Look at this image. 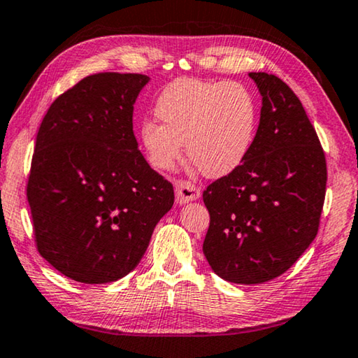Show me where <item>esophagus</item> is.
Listing matches in <instances>:
<instances>
[{"label": "esophagus", "mask_w": 358, "mask_h": 358, "mask_svg": "<svg viewBox=\"0 0 358 358\" xmlns=\"http://www.w3.org/2000/svg\"><path fill=\"white\" fill-rule=\"evenodd\" d=\"M175 191H177V202L186 203L189 201H196L201 197V188L196 183L188 180L175 181Z\"/></svg>", "instance_id": "obj_1"}]
</instances>
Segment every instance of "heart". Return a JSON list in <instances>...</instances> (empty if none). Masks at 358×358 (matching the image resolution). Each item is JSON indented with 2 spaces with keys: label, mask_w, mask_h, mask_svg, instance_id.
I'll list each match as a JSON object with an SVG mask.
<instances>
[{
  "label": "heart",
  "mask_w": 358,
  "mask_h": 358,
  "mask_svg": "<svg viewBox=\"0 0 358 358\" xmlns=\"http://www.w3.org/2000/svg\"><path fill=\"white\" fill-rule=\"evenodd\" d=\"M155 110L162 124L143 122L141 141L161 170L173 167L186 140L201 173L224 177L245 161L257 135V101L239 83L175 79L161 90Z\"/></svg>",
  "instance_id": "1"
}]
</instances>
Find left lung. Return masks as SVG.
<instances>
[{"label":"left lung","instance_id":"obj_1","mask_svg":"<svg viewBox=\"0 0 358 358\" xmlns=\"http://www.w3.org/2000/svg\"><path fill=\"white\" fill-rule=\"evenodd\" d=\"M263 106L245 161L202 192L203 255L221 279L255 285L288 271L315 239L327 191L325 152L293 90L250 73Z\"/></svg>","mask_w":358,"mask_h":358}]
</instances>
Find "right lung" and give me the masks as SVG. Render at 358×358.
Masks as SVG:
<instances>
[{
	"instance_id": "1",
	"label": "right lung",
	"mask_w": 358,
	"mask_h": 358,
	"mask_svg": "<svg viewBox=\"0 0 358 358\" xmlns=\"http://www.w3.org/2000/svg\"><path fill=\"white\" fill-rule=\"evenodd\" d=\"M148 76L95 73L65 90L39 126L27 199L36 248L81 283L115 282L140 263L173 185L150 167L134 135Z\"/></svg>"
}]
</instances>
